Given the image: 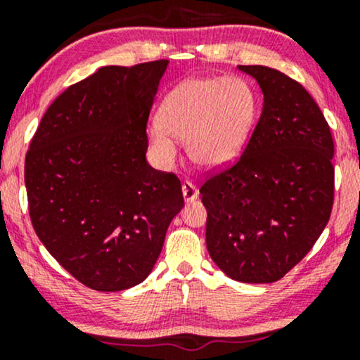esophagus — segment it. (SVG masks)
<instances>
[{"label":"esophagus","mask_w":360,"mask_h":360,"mask_svg":"<svg viewBox=\"0 0 360 360\" xmlns=\"http://www.w3.org/2000/svg\"><path fill=\"white\" fill-rule=\"evenodd\" d=\"M198 194H200V191H198L196 184L189 183V181H184V183H183V196H184L186 203H193L194 200H198Z\"/></svg>","instance_id":"1"}]
</instances>
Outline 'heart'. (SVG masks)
Segmentation results:
<instances>
[{
  "mask_svg": "<svg viewBox=\"0 0 360 360\" xmlns=\"http://www.w3.org/2000/svg\"><path fill=\"white\" fill-rule=\"evenodd\" d=\"M257 117L254 89L240 77H196L181 82L159 108V125L148 128V143L162 166L177 159L184 140L196 166L217 169L245 148Z\"/></svg>",
  "mask_w": 360,
  "mask_h": 360,
  "instance_id": "obj_1",
  "label": "heart"
}]
</instances>
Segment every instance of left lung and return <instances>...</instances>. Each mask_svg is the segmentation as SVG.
Returning a JSON list of instances; mask_svg holds the SVG:
<instances>
[{"label": "left lung", "mask_w": 360, "mask_h": 360, "mask_svg": "<svg viewBox=\"0 0 360 360\" xmlns=\"http://www.w3.org/2000/svg\"><path fill=\"white\" fill-rule=\"evenodd\" d=\"M264 94L237 164L201 188L213 262L240 283H276L315 245L333 205V140L300 82L264 65H238Z\"/></svg>", "instance_id": "1"}]
</instances>
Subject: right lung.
<instances>
[{
  "mask_svg": "<svg viewBox=\"0 0 360 360\" xmlns=\"http://www.w3.org/2000/svg\"><path fill=\"white\" fill-rule=\"evenodd\" d=\"M167 65H105L69 86L45 111L25 159L35 233L96 291L142 283L184 206L179 179L146 159L148 113Z\"/></svg>",
  "mask_w": 360,
  "mask_h": 360,
  "instance_id": "add662e5",
  "label": "right lung"
}]
</instances>
